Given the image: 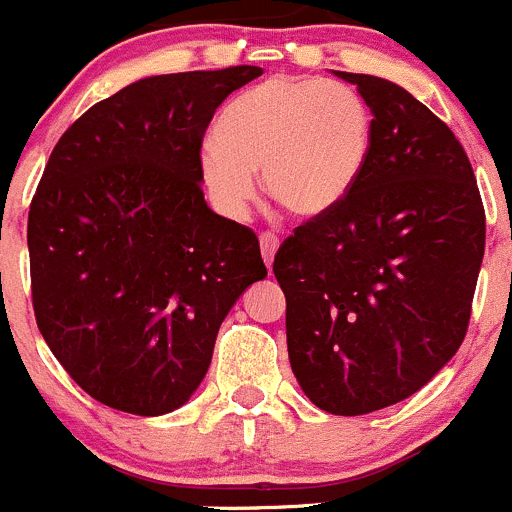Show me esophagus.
<instances>
[{
    "instance_id": "34e87169",
    "label": "esophagus",
    "mask_w": 512,
    "mask_h": 512,
    "mask_svg": "<svg viewBox=\"0 0 512 512\" xmlns=\"http://www.w3.org/2000/svg\"><path fill=\"white\" fill-rule=\"evenodd\" d=\"M277 247H280V237H277L275 232H262L260 250H262V260H265L267 267H272V262H275Z\"/></svg>"
}]
</instances>
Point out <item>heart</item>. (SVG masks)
I'll return each instance as SVG.
<instances>
[{"mask_svg": "<svg viewBox=\"0 0 512 512\" xmlns=\"http://www.w3.org/2000/svg\"><path fill=\"white\" fill-rule=\"evenodd\" d=\"M371 133L369 106L349 86L275 76L220 113L218 143L200 148V178L227 218L250 210L257 170L265 193L287 213L324 218L359 183Z\"/></svg>", "mask_w": 512, "mask_h": 512, "instance_id": "b5f03b06", "label": "heart"}]
</instances>
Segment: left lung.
Here are the masks:
<instances>
[{"label": "left lung", "mask_w": 512, "mask_h": 512, "mask_svg": "<svg viewBox=\"0 0 512 512\" xmlns=\"http://www.w3.org/2000/svg\"><path fill=\"white\" fill-rule=\"evenodd\" d=\"M334 76L371 108V151L349 198L277 250L287 352L314 406L361 416L409 399L461 347L485 250L471 160L394 81Z\"/></svg>", "instance_id": "1"}]
</instances>
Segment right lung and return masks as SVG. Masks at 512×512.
Returning a JSON list of instances; mask_svg holds the SVG:
<instances>
[{"instance_id":"add662e5","label":"right lung","mask_w":512,"mask_h":512,"mask_svg":"<svg viewBox=\"0 0 512 512\" xmlns=\"http://www.w3.org/2000/svg\"><path fill=\"white\" fill-rule=\"evenodd\" d=\"M260 74L148 76L91 106L51 151L27 230L36 324L111 409H180L232 304L267 277L257 235L208 208L198 168L218 106Z\"/></svg>"}]
</instances>
